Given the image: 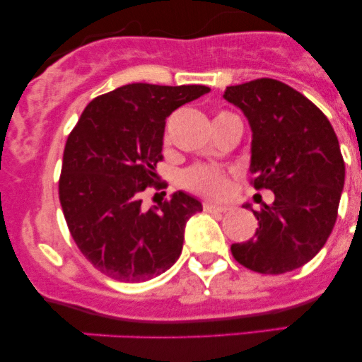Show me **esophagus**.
Masks as SVG:
<instances>
[{"instance_id":"obj_1","label":"esophagus","mask_w":362,"mask_h":362,"mask_svg":"<svg viewBox=\"0 0 362 362\" xmlns=\"http://www.w3.org/2000/svg\"><path fill=\"white\" fill-rule=\"evenodd\" d=\"M202 207H204V211H209V213H226V211H230L228 206L216 204V202H204Z\"/></svg>"}]
</instances>
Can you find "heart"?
<instances>
[{
    "mask_svg": "<svg viewBox=\"0 0 362 362\" xmlns=\"http://www.w3.org/2000/svg\"><path fill=\"white\" fill-rule=\"evenodd\" d=\"M224 114L226 112H221V114H218V117ZM182 184L189 190H194V192L209 195V197H218V195L226 192L228 178L221 168L197 165V167L185 170L182 173Z\"/></svg>",
    "mask_w": 362,
    "mask_h": 362,
    "instance_id": "obj_1",
    "label": "heart"
}]
</instances>
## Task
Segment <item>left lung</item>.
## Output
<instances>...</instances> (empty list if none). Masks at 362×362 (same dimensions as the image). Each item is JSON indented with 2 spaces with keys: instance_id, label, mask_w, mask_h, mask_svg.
<instances>
[{
  "instance_id": "obj_1",
  "label": "left lung",
  "mask_w": 362,
  "mask_h": 362,
  "mask_svg": "<svg viewBox=\"0 0 362 362\" xmlns=\"http://www.w3.org/2000/svg\"><path fill=\"white\" fill-rule=\"evenodd\" d=\"M252 127L250 184L274 192L253 211V238L231 245L253 272L284 274L322 250L337 221L346 165L334 127L300 91L272 78L228 86L223 95Z\"/></svg>"
}]
</instances>
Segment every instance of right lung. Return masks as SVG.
<instances>
[{
    "label": "right lung",
    "instance_id": "obj_1",
    "mask_svg": "<svg viewBox=\"0 0 362 362\" xmlns=\"http://www.w3.org/2000/svg\"><path fill=\"white\" fill-rule=\"evenodd\" d=\"M209 90L124 85L93 98L68 136L59 177L62 213L85 259L112 279H153L180 257L187 219L202 204L178 190L144 211L141 195L158 187L167 117Z\"/></svg>",
    "mask_w": 362,
    "mask_h": 362
}]
</instances>
